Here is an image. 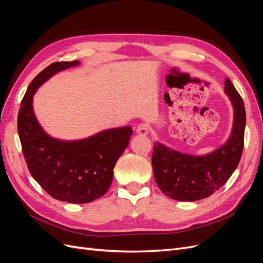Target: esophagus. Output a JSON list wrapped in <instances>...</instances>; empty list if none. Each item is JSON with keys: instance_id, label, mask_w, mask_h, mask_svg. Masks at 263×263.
Wrapping results in <instances>:
<instances>
[{"instance_id": "34e87169", "label": "esophagus", "mask_w": 263, "mask_h": 263, "mask_svg": "<svg viewBox=\"0 0 263 263\" xmlns=\"http://www.w3.org/2000/svg\"><path fill=\"white\" fill-rule=\"evenodd\" d=\"M136 133L138 135H142V136H146V135H148V133H149L148 125L147 124H139L136 127Z\"/></svg>"}]
</instances>
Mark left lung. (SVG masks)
Wrapping results in <instances>:
<instances>
[{"instance_id": "left-lung-1", "label": "left lung", "mask_w": 263, "mask_h": 263, "mask_svg": "<svg viewBox=\"0 0 263 263\" xmlns=\"http://www.w3.org/2000/svg\"><path fill=\"white\" fill-rule=\"evenodd\" d=\"M224 91L234 108L233 128L225 144L206 155L184 154L159 141L154 144L155 180L172 200L194 202L209 197L225 184L240 161L246 127L243 101L228 78Z\"/></svg>"}]
</instances>
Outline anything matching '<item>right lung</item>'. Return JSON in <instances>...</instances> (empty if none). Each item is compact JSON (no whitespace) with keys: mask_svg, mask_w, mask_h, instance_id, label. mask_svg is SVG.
<instances>
[{"mask_svg":"<svg viewBox=\"0 0 263 263\" xmlns=\"http://www.w3.org/2000/svg\"><path fill=\"white\" fill-rule=\"evenodd\" d=\"M80 61L54 62L29 84L21 103L17 130L23 154L33 178L55 200L90 203L104 195L113 180V169L129 144L130 126L102 130L78 140L51 137L39 124L33 107L36 91L46 81Z\"/></svg>","mask_w":263,"mask_h":263,"instance_id":"add662e5","label":"right lung"}]
</instances>
